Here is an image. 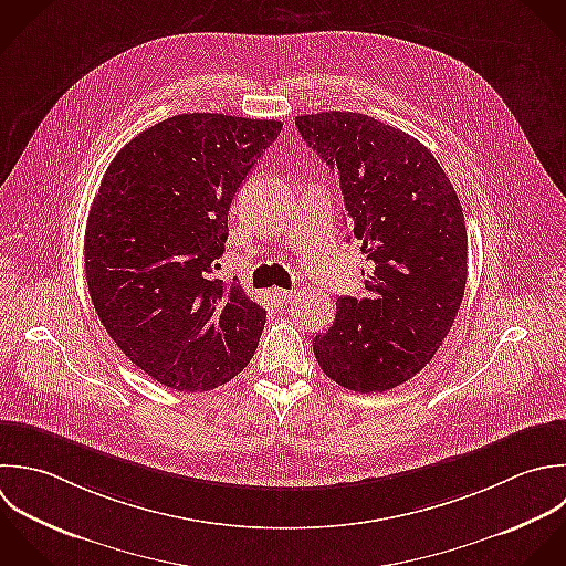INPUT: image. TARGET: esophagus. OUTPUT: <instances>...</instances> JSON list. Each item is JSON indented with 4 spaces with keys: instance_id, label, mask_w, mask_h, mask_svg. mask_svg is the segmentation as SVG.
Returning <instances> with one entry per match:
<instances>
[{
    "instance_id": "obj_1",
    "label": "esophagus",
    "mask_w": 566,
    "mask_h": 566,
    "mask_svg": "<svg viewBox=\"0 0 566 566\" xmlns=\"http://www.w3.org/2000/svg\"><path fill=\"white\" fill-rule=\"evenodd\" d=\"M295 297H297V293H295V291H273V300H275L280 306L291 304Z\"/></svg>"
}]
</instances>
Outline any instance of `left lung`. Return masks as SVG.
Returning a JSON list of instances; mask_svg holds the SVG:
<instances>
[{
    "mask_svg": "<svg viewBox=\"0 0 566 566\" xmlns=\"http://www.w3.org/2000/svg\"><path fill=\"white\" fill-rule=\"evenodd\" d=\"M295 125L337 174L346 218L373 262L368 297H337L315 335L326 377L355 392H386L421 373L450 333L468 282L461 200L434 154L368 114L322 112Z\"/></svg>",
    "mask_w": 566,
    "mask_h": 566,
    "instance_id": "obj_1",
    "label": "left lung"
}]
</instances>
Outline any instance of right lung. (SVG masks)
<instances>
[{
	"instance_id": "add662e5",
	"label": "right lung",
	"mask_w": 566,
	"mask_h": 566,
	"mask_svg": "<svg viewBox=\"0 0 566 566\" xmlns=\"http://www.w3.org/2000/svg\"><path fill=\"white\" fill-rule=\"evenodd\" d=\"M280 120L178 114L109 163L85 224L94 311L125 357L158 384L205 392L253 357L266 311L213 275L231 200Z\"/></svg>"
}]
</instances>
